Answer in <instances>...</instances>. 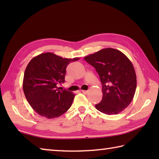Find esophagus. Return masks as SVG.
I'll list each match as a JSON object with an SVG mask.
<instances>
[{"label":"esophagus","instance_id":"34e87169","mask_svg":"<svg viewBox=\"0 0 159 159\" xmlns=\"http://www.w3.org/2000/svg\"><path fill=\"white\" fill-rule=\"evenodd\" d=\"M82 93L83 94H85V95H87V94L88 93V90H82Z\"/></svg>","mask_w":159,"mask_h":159}]
</instances>
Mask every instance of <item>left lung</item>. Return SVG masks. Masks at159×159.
Returning a JSON list of instances; mask_svg holds the SVG:
<instances>
[{
  "label": "left lung",
  "mask_w": 159,
  "mask_h": 159,
  "mask_svg": "<svg viewBox=\"0 0 159 159\" xmlns=\"http://www.w3.org/2000/svg\"><path fill=\"white\" fill-rule=\"evenodd\" d=\"M95 67L102 84V99L95 105L107 115L123 111L131 103L137 87L134 66L127 56L114 48H104L84 57Z\"/></svg>",
  "instance_id": "left-lung-1"
}]
</instances>
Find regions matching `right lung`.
I'll return each instance as SVG.
<instances>
[{
    "instance_id": "right-lung-1",
    "label": "right lung",
    "mask_w": 159,
    "mask_h": 159,
    "mask_svg": "<svg viewBox=\"0 0 159 159\" xmlns=\"http://www.w3.org/2000/svg\"><path fill=\"white\" fill-rule=\"evenodd\" d=\"M79 60V57L63 58L52 52H45L29 61L24 74L23 90L29 104L38 114L54 118L70 108L75 94L60 90L57 84L65 81L67 65Z\"/></svg>"
}]
</instances>
